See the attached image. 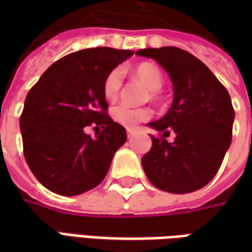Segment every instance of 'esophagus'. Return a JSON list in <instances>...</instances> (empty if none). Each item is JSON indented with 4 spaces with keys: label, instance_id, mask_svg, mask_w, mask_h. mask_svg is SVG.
I'll return each instance as SVG.
<instances>
[{
    "label": "esophagus",
    "instance_id": "34e87169",
    "mask_svg": "<svg viewBox=\"0 0 252 252\" xmlns=\"http://www.w3.org/2000/svg\"><path fill=\"white\" fill-rule=\"evenodd\" d=\"M135 129H126V135H128V137H132L133 135H135Z\"/></svg>",
    "mask_w": 252,
    "mask_h": 252
}]
</instances>
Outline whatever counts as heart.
<instances>
[{
    "label": "heart",
    "mask_w": 252,
    "mask_h": 252,
    "mask_svg": "<svg viewBox=\"0 0 252 252\" xmlns=\"http://www.w3.org/2000/svg\"><path fill=\"white\" fill-rule=\"evenodd\" d=\"M133 75L153 92L151 97H155L157 95L155 92H159L163 86V74L153 63L139 64L135 68ZM123 78H124V74L119 67L108 74L104 82V94L106 99L115 101L119 97L121 86H123ZM112 115L119 124L126 126V128H133L139 123L148 120L151 117V110L146 109V108H131L128 105L121 104L113 108Z\"/></svg>",
    "instance_id": "heart-1"
}]
</instances>
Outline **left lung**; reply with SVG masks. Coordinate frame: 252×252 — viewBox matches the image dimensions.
<instances>
[{"mask_svg": "<svg viewBox=\"0 0 252 252\" xmlns=\"http://www.w3.org/2000/svg\"><path fill=\"white\" fill-rule=\"evenodd\" d=\"M136 55L157 61L174 89L169 112L147 126L163 137L173 131L175 140L151 136V150L142 158L144 173L169 193L201 189L216 175L232 140L235 110L227 89L200 59L177 47L144 48Z\"/></svg>", "mask_w": 252, "mask_h": 252, "instance_id": "8db88e82", "label": "left lung"}]
</instances>
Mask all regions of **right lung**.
Here are the masks:
<instances>
[{
	"mask_svg": "<svg viewBox=\"0 0 252 252\" xmlns=\"http://www.w3.org/2000/svg\"><path fill=\"white\" fill-rule=\"evenodd\" d=\"M132 55L109 47L72 52L48 67L30 90L20 117L24 157L48 190L78 195L105 178L126 132L106 115L104 82ZM90 125L103 131L89 137L84 129Z\"/></svg>",
	"mask_w": 252,
	"mask_h": 252,
	"instance_id": "add662e5",
	"label": "right lung"
}]
</instances>
